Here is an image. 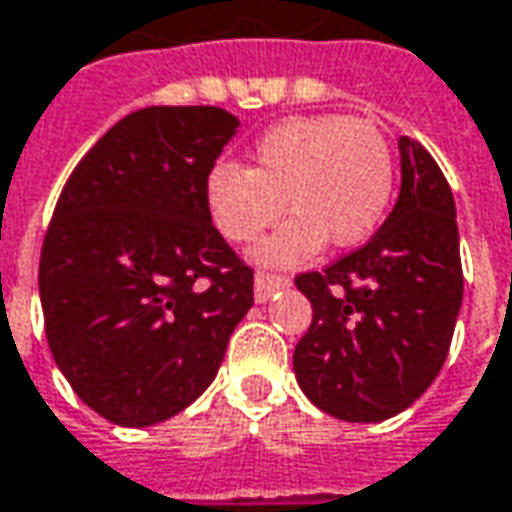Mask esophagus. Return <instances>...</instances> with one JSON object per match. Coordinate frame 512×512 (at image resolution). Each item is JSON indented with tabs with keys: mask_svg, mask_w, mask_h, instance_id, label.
Listing matches in <instances>:
<instances>
[{
	"mask_svg": "<svg viewBox=\"0 0 512 512\" xmlns=\"http://www.w3.org/2000/svg\"><path fill=\"white\" fill-rule=\"evenodd\" d=\"M285 285H288V277H282V274H268V271H257L255 299L257 302H266V299H271V293L280 291Z\"/></svg>",
	"mask_w": 512,
	"mask_h": 512,
	"instance_id": "1",
	"label": "esophagus"
}]
</instances>
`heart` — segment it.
Instances as JSON below:
<instances>
[{"instance_id": "heart-1", "label": "heart", "mask_w": 512, "mask_h": 512, "mask_svg": "<svg viewBox=\"0 0 512 512\" xmlns=\"http://www.w3.org/2000/svg\"><path fill=\"white\" fill-rule=\"evenodd\" d=\"M393 194L385 132L366 119L305 116L271 127L252 166L221 163L207 177L210 219L224 238L249 244L282 216L293 219L257 246V260L293 266L321 249L355 246L380 227Z\"/></svg>"}]
</instances>
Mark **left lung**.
Instances as JSON below:
<instances>
[{"label": "left lung", "instance_id": "left-lung-1", "mask_svg": "<svg viewBox=\"0 0 512 512\" xmlns=\"http://www.w3.org/2000/svg\"><path fill=\"white\" fill-rule=\"evenodd\" d=\"M402 191L377 235L296 277L313 321L293 349L305 396L341 421H385L438 377L463 302L452 188L432 155L399 138Z\"/></svg>", "mask_w": 512, "mask_h": 512}]
</instances>
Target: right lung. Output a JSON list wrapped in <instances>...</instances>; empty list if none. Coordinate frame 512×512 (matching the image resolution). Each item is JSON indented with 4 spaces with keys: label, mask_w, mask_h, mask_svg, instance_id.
Instances as JSON below:
<instances>
[{
    "label": "right lung",
    "mask_w": 512,
    "mask_h": 512,
    "mask_svg": "<svg viewBox=\"0 0 512 512\" xmlns=\"http://www.w3.org/2000/svg\"><path fill=\"white\" fill-rule=\"evenodd\" d=\"M235 130L213 105L135 110L60 191L38 266L46 341L74 393L113 424L152 427L199 399L255 305V271L207 207Z\"/></svg>",
    "instance_id": "1"
}]
</instances>
